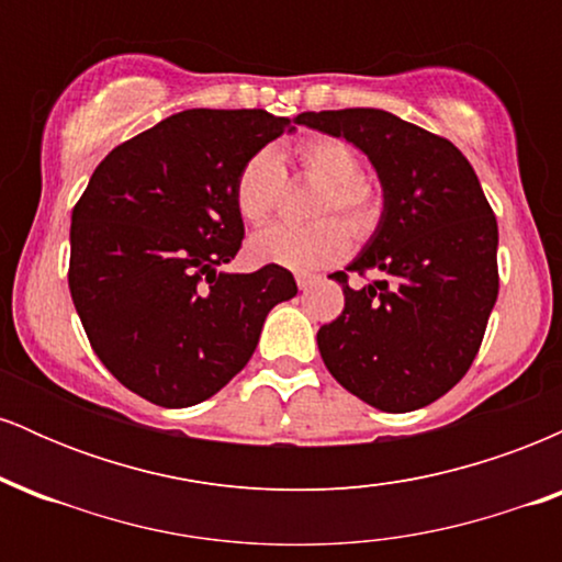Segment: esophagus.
Here are the masks:
<instances>
[{
    "instance_id": "esophagus-1",
    "label": "esophagus",
    "mask_w": 562,
    "mask_h": 562,
    "mask_svg": "<svg viewBox=\"0 0 562 562\" xmlns=\"http://www.w3.org/2000/svg\"><path fill=\"white\" fill-rule=\"evenodd\" d=\"M295 282H299L301 290H308L314 285V282H317V277H314V274H295Z\"/></svg>"
}]
</instances>
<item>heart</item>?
Returning <instances> with one entry per match:
<instances>
[{
  "label": "heart",
  "instance_id": "obj_1",
  "mask_svg": "<svg viewBox=\"0 0 562 562\" xmlns=\"http://www.w3.org/2000/svg\"><path fill=\"white\" fill-rule=\"evenodd\" d=\"M299 169L306 179L322 184L312 205L314 216L340 211L357 235L372 227L378 216L375 190L362 179L357 153L344 139L312 137L301 142L295 150ZM285 169L274 150L263 147L254 153L237 173L235 205L250 224H261L272 216L282 195ZM348 229L340 218L325 216L303 227L293 224H272L250 237V254L256 261L277 263V267L312 272L338 261L348 248Z\"/></svg>",
  "mask_w": 562,
  "mask_h": 562
}]
</instances>
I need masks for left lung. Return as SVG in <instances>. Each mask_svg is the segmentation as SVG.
<instances>
[{
    "mask_svg": "<svg viewBox=\"0 0 562 562\" xmlns=\"http://www.w3.org/2000/svg\"><path fill=\"white\" fill-rule=\"evenodd\" d=\"M299 124L351 142L378 173L380 222L346 271L384 280L353 291L319 327L322 362L375 409L412 412L460 383L486 333L499 274L496 218L468 158L449 139L378 108L301 113Z\"/></svg>",
    "mask_w": 562,
    "mask_h": 562,
    "instance_id": "left-lung-1",
    "label": "left lung"
}]
</instances>
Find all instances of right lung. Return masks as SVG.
Returning <instances> with one entry per match:
<instances>
[{
    "instance_id": "obj_1",
    "label": "right lung",
    "mask_w": 562,
    "mask_h": 562,
    "mask_svg": "<svg viewBox=\"0 0 562 562\" xmlns=\"http://www.w3.org/2000/svg\"><path fill=\"white\" fill-rule=\"evenodd\" d=\"M299 124V119H293ZM267 111L173 113L111 150L70 216V299L100 362L158 406H192L254 357L288 269L224 272L245 227L237 173L295 132Z\"/></svg>"
}]
</instances>
